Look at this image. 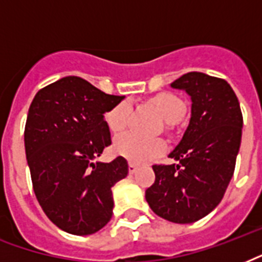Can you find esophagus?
Listing matches in <instances>:
<instances>
[{
	"label": "esophagus",
	"instance_id": "34e87169",
	"mask_svg": "<svg viewBox=\"0 0 262 262\" xmlns=\"http://www.w3.org/2000/svg\"><path fill=\"white\" fill-rule=\"evenodd\" d=\"M137 168H139V166H137V164H135L133 162H130V163H129V172H130V174H135V172L137 171Z\"/></svg>",
	"mask_w": 262,
	"mask_h": 262
}]
</instances>
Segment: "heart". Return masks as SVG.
<instances>
[{
  "label": "heart",
  "mask_w": 262,
  "mask_h": 262,
  "mask_svg": "<svg viewBox=\"0 0 262 262\" xmlns=\"http://www.w3.org/2000/svg\"><path fill=\"white\" fill-rule=\"evenodd\" d=\"M152 103L163 115L164 121L170 125L179 122L186 113V106L182 99L172 94H160L152 99ZM132 104L127 100L115 104L104 115L106 123L111 132H121L127 126L130 121ZM164 151V143L160 139H148L126 132L115 137L114 152L133 163H144L152 160Z\"/></svg>",
  "instance_id": "b5f03b06"
}]
</instances>
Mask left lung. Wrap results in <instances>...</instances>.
Instances as JSON below:
<instances>
[{
    "mask_svg": "<svg viewBox=\"0 0 262 262\" xmlns=\"http://www.w3.org/2000/svg\"><path fill=\"white\" fill-rule=\"evenodd\" d=\"M171 87L190 96V121L168 155L178 163L152 166L155 182L145 200L158 216L186 224L203 219L223 199L235 170L244 118L226 80L189 72Z\"/></svg>",
    "mask_w": 262,
    "mask_h": 262,
    "instance_id": "left-lung-1",
    "label": "left lung"
}]
</instances>
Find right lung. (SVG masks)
Here are the masks:
<instances>
[{"label":"right lung","mask_w":262,"mask_h":262,"mask_svg":"<svg viewBox=\"0 0 262 262\" xmlns=\"http://www.w3.org/2000/svg\"><path fill=\"white\" fill-rule=\"evenodd\" d=\"M123 98L68 76L31 103L24 145L32 187L47 217L69 234L90 235L111 219V187L127 175V162L95 159L111 144L104 113Z\"/></svg>","instance_id":"add662e5"}]
</instances>
